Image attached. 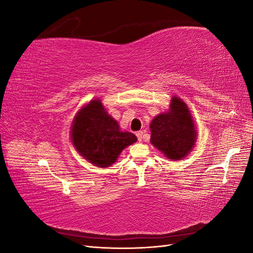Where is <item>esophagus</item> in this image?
Masks as SVG:
<instances>
[{"mask_svg":"<svg viewBox=\"0 0 253 253\" xmlns=\"http://www.w3.org/2000/svg\"><path fill=\"white\" fill-rule=\"evenodd\" d=\"M136 136H137V138H138V141L140 142V141L142 140V137H143V132H142V131L137 132V133H136Z\"/></svg>","mask_w":253,"mask_h":253,"instance_id":"1","label":"esophagus"}]
</instances>
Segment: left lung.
Returning a JSON list of instances; mask_svg holds the SVG:
<instances>
[{
  "label": "left lung",
  "mask_w": 253,
  "mask_h": 253,
  "mask_svg": "<svg viewBox=\"0 0 253 253\" xmlns=\"http://www.w3.org/2000/svg\"><path fill=\"white\" fill-rule=\"evenodd\" d=\"M151 143L172 160H180L192 151L197 132L187 104L172 97L170 109L159 114L150 124Z\"/></svg>",
  "instance_id": "8db88e82"
}]
</instances>
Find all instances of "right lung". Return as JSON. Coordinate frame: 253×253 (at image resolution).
<instances>
[{
	"instance_id": "1",
	"label": "right lung",
	"mask_w": 253,
	"mask_h": 253,
	"mask_svg": "<svg viewBox=\"0 0 253 253\" xmlns=\"http://www.w3.org/2000/svg\"><path fill=\"white\" fill-rule=\"evenodd\" d=\"M71 139L75 149L87 162L108 168L116 162L122 150L137 141L129 132H121L118 122L105 111L99 99L89 101L73 120Z\"/></svg>"
}]
</instances>
